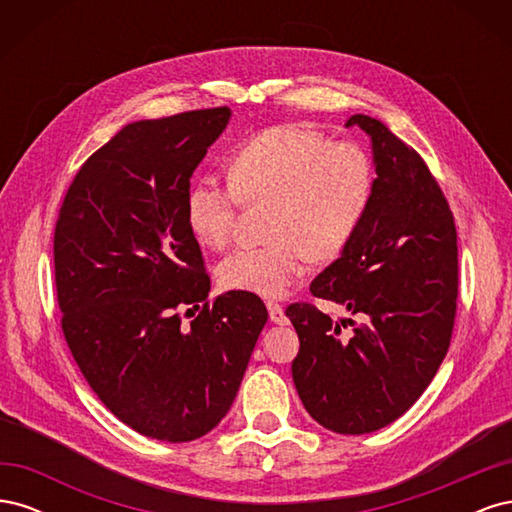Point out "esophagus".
<instances>
[{"instance_id": "34e87169", "label": "esophagus", "mask_w": 512, "mask_h": 512, "mask_svg": "<svg viewBox=\"0 0 512 512\" xmlns=\"http://www.w3.org/2000/svg\"><path fill=\"white\" fill-rule=\"evenodd\" d=\"M267 309H269L271 322H275V324H286V322H288V318H286V314H284V307H282L280 303L267 301Z\"/></svg>"}]
</instances>
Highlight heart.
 Instances as JSON below:
<instances>
[{"label":"heart","mask_w":512,"mask_h":512,"mask_svg":"<svg viewBox=\"0 0 512 512\" xmlns=\"http://www.w3.org/2000/svg\"><path fill=\"white\" fill-rule=\"evenodd\" d=\"M374 164L354 143L290 126L262 130L228 160V183L203 175L185 194L194 239L222 250L241 205H265L271 243L241 247L220 262V284L277 299L307 271L309 256L333 260L359 232L374 196Z\"/></svg>","instance_id":"1"}]
</instances>
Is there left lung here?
I'll use <instances>...</instances> for the list:
<instances>
[{"label": "left lung", "mask_w": 512, "mask_h": 512, "mask_svg": "<svg viewBox=\"0 0 512 512\" xmlns=\"http://www.w3.org/2000/svg\"><path fill=\"white\" fill-rule=\"evenodd\" d=\"M376 183L350 245L309 286L361 318L333 322L312 303L286 309L299 335L292 380L309 416L361 436L393 423L423 395L451 344L457 309V232L438 181L418 153L367 115ZM354 326L341 337V327Z\"/></svg>", "instance_id": "left-lung-1"}]
</instances>
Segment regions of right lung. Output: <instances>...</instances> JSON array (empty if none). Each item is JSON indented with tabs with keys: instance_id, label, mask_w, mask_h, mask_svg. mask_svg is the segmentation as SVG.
I'll return each instance as SVG.
<instances>
[{
	"instance_id": "obj_1",
	"label": "right lung",
	"mask_w": 512,
	"mask_h": 512,
	"mask_svg": "<svg viewBox=\"0 0 512 512\" xmlns=\"http://www.w3.org/2000/svg\"><path fill=\"white\" fill-rule=\"evenodd\" d=\"M230 115L220 106L123 126L76 173L55 224L74 361L121 423L162 442L222 421L269 318L252 292L207 301L211 280L183 215L190 177ZM183 306L199 309L188 328Z\"/></svg>"
}]
</instances>
